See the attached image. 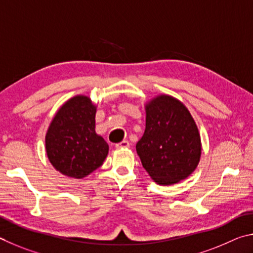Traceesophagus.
Here are the masks:
<instances>
[{"mask_svg": "<svg viewBox=\"0 0 253 253\" xmlns=\"http://www.w3.org/2000/svg\"><path fill=\"white\" fill-rule=\"evenodd\" d=\"M129 147H130V143H129V141H126V140H123L120 143L115 144V148L117 149H126Z\"/></svg>", "mask_w": 253, "mask_h": 253, "instance_id": "1", "label": "esophagus"}]
</instances>
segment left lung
<instances>
[{"instance_id":"8db88e82","label":"left lung","mask_w":253,"mask_h":253,"mask_svg":"<svg viewBox=\"0 0 253 253\" xmlns=\"http://www.w3.org/2000/svg\"><path fill=\"white\" fill-rule=\"evenodd\" d=\"M144 134L136 152L149 175L158 184L187 179L201 157V139L196 122L182 102L161 94L145 104Z\"/></svg>"}]
</instances>
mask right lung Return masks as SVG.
Returning <instances> with one entry per match:
<instances>
[{
	"label": "right lung",
	"instance_id": "add662e5",
	"mask_svg": "<svg viewBox=\"0 0 253 253\" xmlns=\"http://www.w3.org/2000/svg\"><path fill=\"white\" fill-rule=\"evenodd\" d=\"M96 106L86 95L73 96L57 111L45 135L48 160L62 174L82 179L102 166L109 145L95 132Z\"/></svg>",
	"mask_w": 253,
	"mask_h": 253
}]
</instances>
